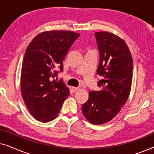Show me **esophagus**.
Masks as SVG:
<instances>
[{"label": "esophagus", "instance_id": "1", "mask_svg": "<svg viewBox=\"0 0 154 154\" xmlns=\"http://www.w3.org/2000/svg\"><path fill=\"white\" fill-rule=\"evenodd\" d=\"M78 90H79V88H76V87H71V90H72L73 92L77 91Z\"/></svg>", "mask_w": 154, "mask_h": 154}]
</instances>
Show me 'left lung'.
Segmentation results:
<instances>
[{
    "mask_svg": "<svg viewBox=\"0 0 154 154\" xmlns=\"http://www.w3.org/2000/svg\"><path fill=\"white\" fill-rule=\"evenodd\" d=\"M100 53L97 73L102 79L100 91L92 90L82 105V111L94 125L110 121L119 112L129 97L132 85L133 61L125 42L111 33H94Z\"/></svg>",
    "mask_w": 154,
    "mask_h": 154,
    "instance_id": "8db88e82",
    "label": "left lung"
}]
</instances>
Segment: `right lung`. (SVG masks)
<instances>
[{"label":"right lung","mask_w":154,"mask_h":154,"mask_svg":"<svg viewBox=\"0 0 154 154\" xmlns=\"http://www.w3.org/2000/svg\"><path fill=\"white\" fill-rule=\"evenodd\" d=\"M80 34L70 31L39 33L26 48L21 73V91L27 109L37 121H51L60 113L69 90L62 79L63 61ZM57 68V69H56Z\"/></svg>","instance_id":"obj_1"}]
</instances>
